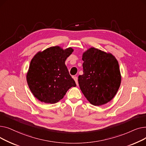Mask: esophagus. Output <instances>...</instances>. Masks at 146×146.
<instances>
[{
    "mask_svg": "<svg viewBox=\"0 0 146 146\" xmlns=\"http://www.w3.org/2000/svg\"><path fill=\"white\" fill-rule=\"evenodd\" d=\"M73 78L74 80V81H75V82L76 83V85H79V83H78V78L77 76H73Z\"/></svg>",
    "mask_w": 146,
    "mask_h": 146,
    "instance_id": "esophagus-1",
    "label": "esophagus"
}]
</instances>
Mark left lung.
<instances>
[{"instance_id":"8db88e82","label":"left lung","mask_w":146,"mask_h":146,"mask_svg":"<svg viewBox=\"0 0 146 146\" xmlns=\"http://www.w3.org/2000/svg\"><path fill=\"white\" fill-rule=\"evenodd\" d=\"M83 74L79 76L80 88L88 101L99 106L110 102L121 84L117 59L111 54L90 48L83 53Z\"/></svg>"}]
</instances>
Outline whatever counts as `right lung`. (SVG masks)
Returning <instances> with one entry per match:
<instances>
[{"label":"right lung","instance_id":"obj_1","mask_svg":"<svg viewBox=\"0 0 146 146\" xmlns=\"http://www.w3.org/2000/svg\"><path fill=\"white\" fill-rule=\"evenodd\" d=\"M73 50L58 46L38 52L31 61L27 75L28 86L42 102L55 104L76 84L69 74L65 61Z\"/></svg>","mask_w":146,"mask_h":146}]
</instances>
